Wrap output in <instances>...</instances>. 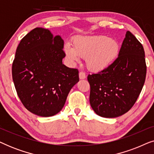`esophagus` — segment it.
<instances>
[{"instance_id": "obj_1", "label": "esophagus", "mask_w": 154, "mask_h": 154, "mask_svg": "<svg viewBox=\"0 0 154 154\" xmlns=\"http://www.w3.org/2000/svg\"><path fill=\"white\" fill-rule=\"evenodd\" d=\"M79 78H80V79H85L86 78L85 73L83 72V71H80V72H79Z\"/></svg>"}]
</instances>
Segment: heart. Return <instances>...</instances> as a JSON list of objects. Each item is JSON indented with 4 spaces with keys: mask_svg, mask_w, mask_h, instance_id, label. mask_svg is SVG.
I'll return each instance as SVG.
<instances>
[{
    "mask_svg": "<svg viewBox=\"0 0 154 154\" xmlns=\"http://www.w3.org/2000/svg\"><path fill=\"white\" fill-rule=\"evenodd\" d=\"M120 44L116 40L106 35H85L75 38L72 46L64 45V52L71 62H78L79 57L85 59L87 68L92 72L108 69L117 60Z\"/></svg>",
    "mask_w": 154,
    "mask_h": 154,
    "instance_id": "heart-1",
    "label": "heart"
}]
</instances>
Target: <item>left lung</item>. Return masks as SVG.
<instances>
[{
	"instance_id": "obj_1",
	"label": "left lung",
	"mask_w": 154,
	"mask_h": 154,
	"mask_svg": "<svg viewBox=\"0 0 154 154\" xmlns=\"http://www.w3.org/2000/svg\"><path fill=\"white\" fill-rule=\"evenodd\" d=\"M146 74L144 48L128 31L114 64L106 70L88 75L90 106L100 116H122L136 102Z\"/></svg>"
}]
</instances>
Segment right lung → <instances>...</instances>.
<instances>
[{"label":"right lung","instance_id":"right-lung-1","mask_svg":"<svg viewBox=\"0 0 154 154\" xmlns=\"http://www.w3.org/2000/svg\"><path fill=\"white\" fill-rule=\"evenodd\" d=\"M64 41L48 29L35 28L21 40L12 63V79L25 108L43 117L62 110L79 71L62 64Z\"/></svg>","mask_w":154,"mask_h":154}]
</instances>
